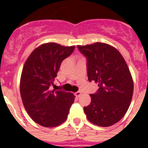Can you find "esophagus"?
<instances>
[{"mask_svg":"<svg viewBox=\"0 0 148 148\" xmlns=\"http://www.w3.org/2000/svg\"><path fill=\"white\" fill-rule=\"evenodd\" d=\"M81 95H82V92H80V91H78V92H76L75 93V95L76 96V97H80Z\"/></svg>","mask_w":148,"mask_h":148,"instance_id":"obj_1","label":"esophagus"}]
</instances>
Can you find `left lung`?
<instances>
[{"mask_svg":"<svg viewBox=\"0 0 148 148\" xmlns=\"http://www.w3.org/2000/svg\"><path fill=\"white\" fill-rule=\"evenodd\" d=\"M78 49L87 60L89 82L99 84L84 113L91 123L101 127L114 125L123 118L130 107L133 81L126 61L118 49L109 44L96 42Z\"/></svg>","mask_w":148,"mask_h":148,"instance_id":"obj_1","label":"left lung"}]
</instances>
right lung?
I'll return each instance as SVG.
<instances>
[{
  "mask_svg": "<svg viewBox=\"0 0 148 148\" xmlns=\"http://www.w3.org/2000/svg\"><path fill=\"white\" fill-rule=\"evenodd\" d=\"M75 46L56 43L41 44L32 51L23 65L20 92L23 106L35 122L54 127L64 122L75 100L71 92L51 90L63 60L73 53Z\"/></svg>",
  "mask_w": 148,
  "mask_h": 148,
  "instance_id": "add662e5",
  "label": "right lung"
}]
</instances>
